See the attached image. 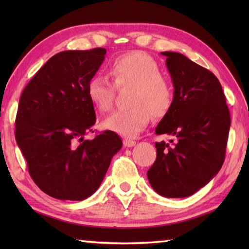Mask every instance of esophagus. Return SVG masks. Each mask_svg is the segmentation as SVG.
Returning a JSON list of instances; mask_svg holds the SVG:
<instances>
[{"label": "esophagus", "instance_id": "1", "mask_svg": "<svg viewBox=\"0 0 249 249\" xmlns=\"http://www.w3.org/2000/svg\"><path fill=\"white\" fill-rule=\"evenodd\" d=\"M123 144L126 147H131V146L136 145V141L135 140H131V139H124L123 140Z\"/></svg>", "mask_w": 249, "mask_h": 249}]
</instances>
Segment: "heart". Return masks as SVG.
Wrapping results in <instances>:
<instances>
[{
  "instance_id": "b5f03b06",
  "label": "heart",
  "mask_w": 249,
  "mask_h": 249,
  "mask_svg": "<svg viewBox=\"0 0 249 249\" xmlns=\"http://www.w3.org/2000/svg\"><path fill=\"white\" fill-rule=\"evenodd\" d=\"M109 73L118 88H133L129 98L133 107L116 111L106 119L103 123L106 129L125 137H135L149 125L152 114L155 118H163L170 111L173 104L172 84L150 55L139 51L120 55L111 63ZM114 84L99 75L88 82V97L100 112L112 109Z\"/></svg>"
}]
</instances>
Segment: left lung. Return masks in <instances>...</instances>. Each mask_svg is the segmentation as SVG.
Returning a JSON list of instances; mask_svg holds the SVG:
<instances>
[{"label":"left lung","mask_w":249,"mask_h":249,"mask_svg":"<svg viewBox=\"0 0 249 249\" xmlns=\"http://www.w3.org/2000/svg\"><path fill=\"white\" fill-rule=\"evenodd\" d=\"M173 83V104L155 129L173 139L156 142V160L147 178L157 194L185 198L205 186L220 170L230 113L213 72L178 52L165 51Z\"/></svg>","instance_id":"left-lung-1"}]
</instances>
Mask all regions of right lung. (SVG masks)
I'll return each instance as SVG.
<instances>
[{"mask_svg": "<svg viewBox=\"0 0 249 249\" xmlns=\"http://www.w3.org/2000/svg\"><path fill=\"white\" fill-rule=\"evenodd\" d=\"M105 54L104 48L60 52L21 94L16 141L31 178L52 198L81 201L92 196L123 144L111 130L83 140L96 122L87 86Z\"/></svg>", "mask_w": 249, "mask_h": 249, "instance_id": "right-lung-1", "label": "right lung"}]
</instances>
